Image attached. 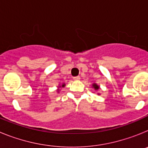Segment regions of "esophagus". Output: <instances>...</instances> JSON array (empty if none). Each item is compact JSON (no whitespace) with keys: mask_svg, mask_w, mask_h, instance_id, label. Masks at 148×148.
<instances>
[{"mask_svg":"<svg viewBox=\"0 0 148 148\" xmlns=\"http://www.w3.org/2000/svg\"><path fill=\"white\" fill-rule=\"evenodd\" d=\"M73 79H74V81H78L80 80V77L79 76H75L73 78Z\"/></svg>","mask_w":148,"mask_h":148,"instance_id":"obj_1","label":"esophagus"}]
</instances>
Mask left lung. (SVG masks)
Segmentation results:
<instances>
[{
  "instance_id": "8db88e82",
  "label": "left lung",
  "mask_w": 148,
  "mask_h": 148,
  "mask_svg": "<svg viewBox=\"0 0 148 148\" xmlns=\"http://www.w3.org/2000/svg\"><path fill=\"white\" fill-rule=\"evenodd\" d=\"M92 88H93L94 90H95V91H98V90L100 89V86L98 85L96 83H93L92 84ZM97 94H98V95H100V93H99V92H98Z\"/></svg>"
}]
</instances>
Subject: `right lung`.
<instances>
[{
	"label": "right lung",
	"instance_id": "obj_1",
	"mask_svg": "<svg viewBox=\"0 0 148 148\" xmlns=\"http://www.w3.org/2000/svg\"><path fill=\"white\" fill-rule=\"evenodd\" d=\"M65 86H66L65 83L59 84H58V88H57V90H56L57 92H59L60 91H61V88H63V87H64Z\"/></svg>",
	"mask_w": 148,
	"mask_h": 148
}]
</instances>
